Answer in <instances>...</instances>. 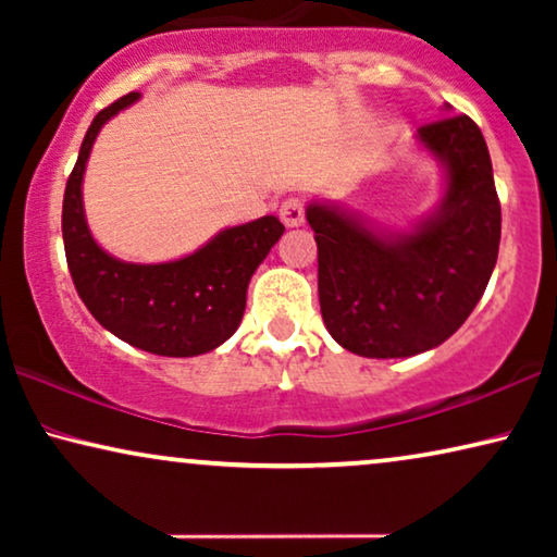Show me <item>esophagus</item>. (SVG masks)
I'll return each instance as SVG.
<instances>
[{
  "label": "esophagus",
  "mask_w": 557,
  "mask_h": 557,
  "mask_svg": "<svg viewBox=\"0 0 557 557\" xmlns=\"http://www.w3.org/2000/svg\"><path fill=\"white\" fill-rule=\"evenodd\" d=\"M278 215H281V220H284L286 227L304 225V202L292 197V200H286L284 205H281Z\"/></svg>",
  "instance_id": "esophagus-1"
}]
</instances>
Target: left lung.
Returning a JSON list of instances; mask_svg holds the SVG:
<instances>
[{
    "mask_svg": "<svg viewBox=\"0 0 557 557\" xmlns=\"http://www.w3.org/2000/svg\"><path fill=\"white\" fill-rule=\"evenodd\" d=\"M416 144L444 170V195L408 231L330 200L307 205L324 326L360 357L391 360L438 347L467 322L497 263L502 210L479 126L444 116L418 128Z\"/></svg>",
    "mask_w": 557,
    "mask_h": 557,
    "instance_id": "obj_1",
    "label": "left lung"
}]
</instances>
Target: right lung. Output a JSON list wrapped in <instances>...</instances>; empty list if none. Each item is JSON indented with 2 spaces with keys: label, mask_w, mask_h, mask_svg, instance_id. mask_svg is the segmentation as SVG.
I'll return each instance as SVG.
<instances>
[{
  "label": "right lung",
  "mask_w": 557,
  "mask_h": 557,
  "mask_svg": "<svg viewBox=\"0 0 557 557\" xmlns=\"http://www.w3.org/2000/svg\"><path fill=\"white\" fill-rule=\"evenodd\" d=\"M139 101L128 94L88 126L63 197V243L75 292L96 322L119 339L162 357L212 352L238 330L250 276L271 253L284 225L276 215L233 225L182 258L128 263L106 253L83 210V177L103 124Z\"/></svg>",
  "instance_id": "obj_1"
}]
</instances>
